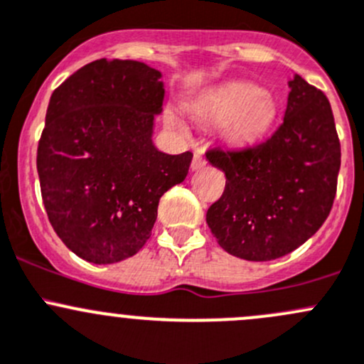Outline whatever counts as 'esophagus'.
Instances as JSON below:
<instances>
[{"mask_svg": "<svg viewBox=\"0 0 364 364\" xmlns=\"http://www.w3.org/2000/svg\"><path fill=\"white\" fill-rule=\"evenodd\" d=\"M205 165V159L203 156V153L197 151L196 155H193V160H192V171H200Z\"/></svg>", "mask_w": 364, "mask_h": 364, "instance_id": "esophagus-1", "label": "esophagus"}]
</instances>
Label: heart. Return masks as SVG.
Here are the masks:
<instances>
[{"mask_svg":"<svg viewBox=\"0 0 364 364\" xmlns=\"http://www.w3.org/2000/svg\"><path fill=\"white\" fill-rule=\"evenodd\" d=\"M277 105L262 87L232 82L205 95L196 114L208 123H223L222 137L229 144L253 142L274 119Z\"/></svg>","mask_w":364,"mask_h":364,"instance_id":"b5f03b06","label":"heart"}]
</instances>
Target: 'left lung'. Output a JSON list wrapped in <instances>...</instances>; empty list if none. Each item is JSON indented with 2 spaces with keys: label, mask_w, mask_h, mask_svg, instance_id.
<instances>
[{
  "label": "left lung",
  "mask_w": 364,
  "mask_h": 364,
  "mask_svg": "<svg viewBox=\"0 0 364 364\" xmlns=\"http://www.w3.org/2000/svg\"><path fill=\"white\" fill-rule=\"evenodd\" d=\"M289 87L284 123L269 139L205 153L227 178L205 222L223 250L245 260L294 252L321 229L336 196L341 151L329 100L297 73Z\"/></svg>",
  "instance_id": "left-lung-1"
}]
</instances>
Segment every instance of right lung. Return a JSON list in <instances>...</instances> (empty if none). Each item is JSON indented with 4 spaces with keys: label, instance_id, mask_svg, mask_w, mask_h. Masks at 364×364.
<instances>
[{
    "label": "right lung",
    "instance_id": "obj_1",
    "mask_svg": "<svg viewBox=\"0 0 364 364\" xmlns=\"http://www.w3.org/2000/svg\"><path fill=\"white\" fill-rule=\"evenodd\" d=\"M160 77L141 61L97 60L50 97L36 151L40 190L53 229L87 262L135 255L151 236L160 197L188 174L192 153L153 144Z\"/></svg>",
    "mask_w": 364,
    "mask_h": 364
}]
</instances>
